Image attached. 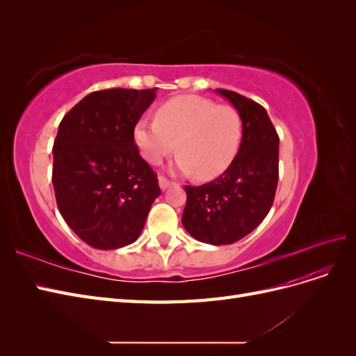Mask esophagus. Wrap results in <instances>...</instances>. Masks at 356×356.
<instances>
[{"mask_svg":"<svg viewBox=\"0 0 356 356\" xmlns=\"http://www.w3.org/2000/svg\"><path fill=\"white\" fill-rule=\"evenodd\" d=\"M159 186H160V188L161 190H168L170 186H174V182H172V181H169L168 178H165V177H160L159 178Z\"/></svg>","mask_w":356,"mask_h":356,"instance_id":"esophagus-1","label":"esophagus"}]
</instances>
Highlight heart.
Wrapping results in <instances>:
<instances>
[{
  "instance_id": "1",
  "label": "heart",
  "mask_w": 356,
  "mask_h": 356,
  "mask_svg": "<svg viewBox=\"0 0 356 356\" xmlns=\"http://www.w3.org/2000/svg\"><path fill=\"white\" fill-rule=\"evenodd\" d=\"M242 135L238 110L197 95L168 99L156 110V120L141 118L134 127L135 144L147 161L159 165L177 149L175 169L204 181L232 166Z\"/></svg>"
}]
</instances>
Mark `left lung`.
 <instances>
[{
  "instance_id": "1",
  "label": "left lung",
  "mask_w": 356,
  "mask_h": 356,
  "mask_svg": "<svg viewBox=\"0 0 356 356\" xmlns=\"http://www.w3.org/2000/svg\"><path fill=\"white\" fill-rule=\"evenodd\" d=\"M215 92L241 114V149L218 178L199 187L186 186L181 221L199 242L229 245L257 229L272 208L279 177V136L260 104L232 90Z\"/></svg>"
}]
</instances>
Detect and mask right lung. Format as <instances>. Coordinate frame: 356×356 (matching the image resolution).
I'll return each instance as SVG.
<instances>
[{
    "label": "right lung",
    "mask_w": 356,
    "mask_h": 356,
    "mask_svg": "<svg viewBox=\"0 0 356 356\" xmlns=\"http://www.w3.org/2000/svg\"><path fill=\"white\" fill-rule=\"evenodd\" d=\"M156 90L92 92L59 124L51 174L58 208L72 232L96 250L134 243L161 193L134 139Z\"/></svg>",
    "instance_id": "1"
}]
</instances>
